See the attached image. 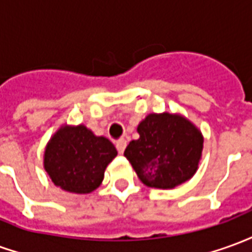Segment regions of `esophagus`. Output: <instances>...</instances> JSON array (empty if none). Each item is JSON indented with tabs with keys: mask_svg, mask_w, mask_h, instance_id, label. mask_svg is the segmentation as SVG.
I'll return each mask as SVG.
<instances>
[{
	"mask_svg": "<svg viewBox=\"0 0 252 252\" xmlns=\"http://www.w3.org/2000/svg\"><path fill=\"white\" fill-rule=\"evenodd\" d=\"M126 147V142L124 140V139H121V140H119V142H116V148H117L119 154H124Z\"/></svg>",
	"mask_w": 252,
	"mask_h": 252,
	"instance_id": "esophagus-1",
	"label": "esophagus"
}]
</instances>
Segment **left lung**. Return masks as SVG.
<instances>
[{"label": "left lung", "instance_id": "8db88e82", "mask_svg": "<svg viewBox=\"0 0 252 252\" xmlns=\"http://www.w3.org/2000/svg\"><path fill=\"white\" fill-rule=\"evenodd\" d=\"M139 139L124 151L139 180L150 188L173 189L198 169L204 137L186 117L151 113L137 126Z\"/></svg>", "mask_w": 252, "mask_h": 252}]
</instances>
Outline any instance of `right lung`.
Wrapping results in <instances>:
<instances>
[{
    "instance_id": "add662e5",
    "label": "right lung",
    "mask_w": 252,
    "mask_h": 252,
    "mask_svg": "<svg viewBox=\"0 0 252 252\" xmlns=\"http://www.w3.org/2000/svg\"><path fill=\"white\" fill-rule=\"evenodd\" d=\"M117 150L109 139L95 136L85 126H63L44 151V170L64 191L88 194L101 185Z\"/></svg>"
}]
</instances>
